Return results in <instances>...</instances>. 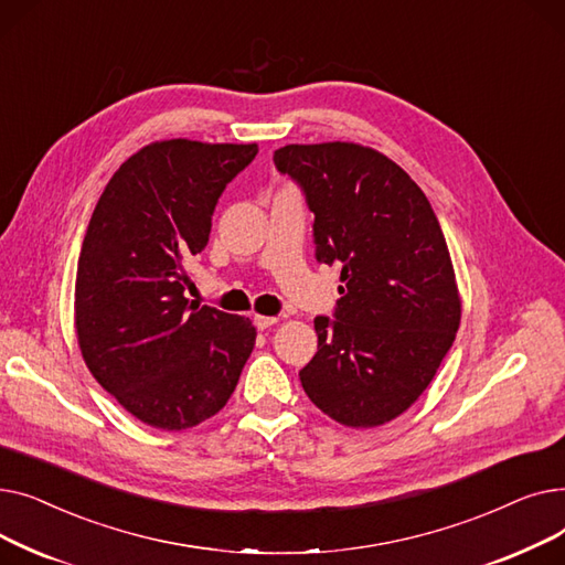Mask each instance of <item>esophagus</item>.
I'll return each mask as SVG.
<instances>
[{
  "mask_svg": "<svg viewBox=\"0 0 565 565\" xmlns=\"http://www.w3.org/2000/svg\"><path fill=\"white\" fill-rule=\"evenodd\" d=\"M277 320L279 318H275V316H254V324L256 328L263 332V330H270L273 324H277Z\"/></svg>",
  "mask_w": 565,
  "mask_h": 565,
  "instance_id": "esophagus-1",
  "label": "esophagus"
}]
</instances>
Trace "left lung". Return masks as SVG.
Returning <instances> with one entry per match:
<instances>
[{
	"label": "left lung",
	"instance_id": "obj_1",
	"mask_svg": "<svg viewBox=\"0 0 565 565\" xmlns=\"http://www.w3.org/2000/svg\"><path fill=\"white\" fill-rule=\"evenodd\" d=\"M275 164L307 192L316 258L341 260L337 320L318 316V352L300 371L311 403L348 428L414 405L460 328L451 254L422 188L352 141L288 143Z\"/></svg>",
	"mask_w": 565,
	"mask_h": 565
}]
</instances>
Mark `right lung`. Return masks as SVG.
I'll return each mask as SVG.
<instances>
[{"instance_id": "obj_1", "label": "right lung", "mask_w": 565, "mask_h": 565, "mask_svg": "<svg viewBox=\"0 0 565 565\" xmlns=\"http://www.w3.org/2000/svg\"><path fill=\"white\" fill-rule=\"evenodd\" d=\"M256 143L153 141L114 171L75 277L84 364L132 417L185 430L231 398L256 343L249 318L192 307L188 263L205 249L226 183Z\"/></svg>"}]
</instances>
